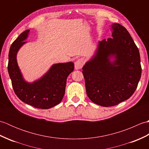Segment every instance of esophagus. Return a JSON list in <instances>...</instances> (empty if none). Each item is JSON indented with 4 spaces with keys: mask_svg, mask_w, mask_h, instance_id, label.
<instances>
[{
    "mask_svg": "<svg viewBox=\"0 0 149 149\" xmlns=\"http://www.w3.org/2000/svg\"><path fill=\"white\" fill-rule=\"evenodd\" d=\"M84 65V61L83 59H79L75 62V69L79 70L81 69Z\"/></svg>",
    "mask_w": 149,
    "mask_h": 149,
    "instance_id": "34e87169",
    "label": "esophagus"
}]
</instances>
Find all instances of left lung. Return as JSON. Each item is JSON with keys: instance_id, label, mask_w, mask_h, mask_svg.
Instances as JSON below:
<instances>
[{"instance_id": "left-lung-1", "label": "left lung", "mask_w": 149, "mask_h": 149, "mask_svg": "<svg viewBox=\"0 0 149 149\" xmlns=\"http://www.w3.org/2000/svg\"><path fill=\"white\" fill-rule=\"evenodd\" d=\"M111 31L112 37L99 41L94 54L83 67L88 97L104 107L130 98L141 75L140 52L127 30L114 23Z\"/></svg>"}]
</instances>
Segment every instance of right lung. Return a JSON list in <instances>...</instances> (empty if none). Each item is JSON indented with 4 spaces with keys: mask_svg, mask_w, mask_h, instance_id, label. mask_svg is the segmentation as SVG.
<instances>
[{
    "mask_svg": "<svg viewBox=\"0 0 149 149\" xmlns=\"http://www.w3.org/2000/svg\"><path fill=\"white\" fill-rule=\"evenodd\" d=\"M30 30L20 34L12 43L9 52L8 70L15 94L22 102L36 108L47 109L61 102L65 95L66 79L74 71V63H59L52 65L38 79L29 83L25 79L19 68L17 56L18 50L27 42Z\"/></svg>",
    "mask_w": 149,
    "mask_h": 149,
    "instance_id": "obj_1",
    "label": "right lung"
}]
</instances>
